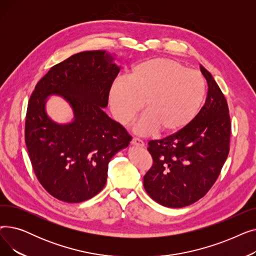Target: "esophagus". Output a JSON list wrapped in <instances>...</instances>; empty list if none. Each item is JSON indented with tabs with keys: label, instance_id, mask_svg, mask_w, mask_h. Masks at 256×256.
Wrapping results in <instances>:
<instances>
[{
	"label": "esophagus",
	"instance_id": "34e87169",
	"mask_svg": "<svg viewBox=\"0 0 256 256\" xmlns=\"http://www.w3.org/2000/svg\"><path fill=\"white\" fill-rule=\"evenodd\" d=\"M132 145H135V146H138V147H144V142L141 140V139H139V138H134L132 140Z\"/></svg>",
	"mask_w": 256,
	"mask_h": 256
}]
</instances>
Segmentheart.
<instances>
[{
	"label": "heart",
	"instance_id": "1",
	"mask_svg": "<svg viewBox=\"0 0 256 256\" xmlns=\"http://www.w3.org/2000/svg\"><path fill=\"white\" fill-rule=\"evenodd\" d=\"M206 96L204 80L197 72L186 70L168 58L142 61L130 70L128 80H116L108 93L111 112L120 124L130 126L144 106L135 126L136 134L160 130L173 135L198 115Z\"/></svg>",
	"mask_w": 256,
	"mask_h": 256
}]
</instances>
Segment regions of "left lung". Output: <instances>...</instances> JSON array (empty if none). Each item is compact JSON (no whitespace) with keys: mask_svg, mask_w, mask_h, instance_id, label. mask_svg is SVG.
Returning <instances> with one entry per match:
<instances>
[{"mask_svg":"<svg viewBox=\"0 0 256 256\" xmlns=\"http://www.w3.org/2000/svg\"><path fill=\"white\" fill-rule=\"evenodd\" d=\"M200 70L208 89L196 118L182 130L148 142L154 163L143 178L144 189L167 208H184L202 198L230 152L232 124L226 98L202 65Z\"/></svg>","mask_w":256,"mask_h":256,"instance_id":"8db88e82","label":"left lung"}]
</instances>
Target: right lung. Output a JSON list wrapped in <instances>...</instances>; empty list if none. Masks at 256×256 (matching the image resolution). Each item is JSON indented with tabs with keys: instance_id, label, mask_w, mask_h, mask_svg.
I'll return each instance as SVG.
<instances>
[{
	"instance_id": "add662e5",
	"label": "right lung",
	"mask_w": 256,
	"mask_h": 256,
	"mask_svg": "<svg viewBox=\"0 0 256 256\" xmlns=\"http://www.w3.org/2000/svg\"><path fill=\"white\" fill-rule=\"evenodd\" d=\"M119 70L106 50L78 52L52 66L30 98L24 141L31 164L44 189L64 202H82L98 194L106 182L108 164L132 140L102 110ZM50 95L70 104L72 122L58 124L47 115Z\"/></svg>"
}]
</instances>
